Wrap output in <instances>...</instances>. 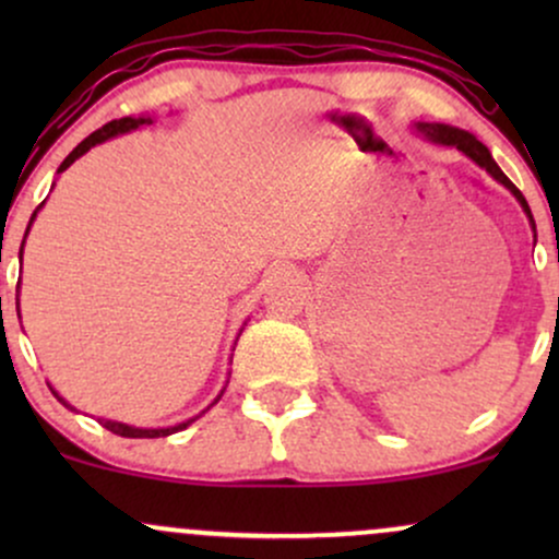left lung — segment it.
Here are the masks:
<instances>
[{"instance_id": "1", "label": "left lung", "mask_w": 559, "mask_h": 559, "mask_svg": "<svg viewBox=\"0 0 559 559\" xmlns=\"http://www.w3.org/2000/svg\"><path fill=\"white\" fill-rule=\"evenodd\" d=\"M418 131L423 133V136H428L431 141H439V144H447V146H457L460 152H465L467 157L471 159H476V163L480 165V168H486V173H491L493 178H497L499 183L502 186H507V189L512 191V194L518 197V202L523 204V210H525V215H528V221H531V226H534V215H531V207H528V202H525V197L521 194V189H518L515 183L510 181V178L504 176L502 170H499V165L493 163V157L489 155V150H486L484 144H480V141L473 136V133H467V131H460V128H449V126H439V123H418ZM536 228V226H534Z\"/></svg>"}]
</instances>
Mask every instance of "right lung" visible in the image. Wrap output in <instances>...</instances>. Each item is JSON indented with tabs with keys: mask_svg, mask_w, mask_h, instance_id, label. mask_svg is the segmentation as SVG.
Masks as SVG:
<instances>
[{
	"mask_svg": "<svg viewBox=\"0 0 559 559\" xmlns=\"http://www.w3.org/2000/svg\"><path fill=\"white\" fill-rule=\"evenodd\" d=\"M144 123H152V118H120V120H110V123H105L99 128V131H94L92 136H86L81 141L79 146H75L73 152H70V155L62 159V165H60V170L57 173H62L68 168V165H73L75 159H79L83 152H88L92 150L94 144H99V141H105V139H112V136H118V133H126V131H133V128H139V126H144ZM34 217H36V213H34ZM34 217H31V223H34ZM31 228V226H28ZM25 234H28V230H25ZM21 254H23V247H21ZM52 394L57 396V400H60L62 404H66V407H70V404L62 400L60 394H57V391L52 389ZM73 409V407H70ZM197 418H191V420H186V423H178V426H173V428H133V426H126V423H115V420H102V426L107 428V431H112V433H118V436H126V439H157V436H170V433H176V431H183L186 426H189V423H194Z\"/></svg>",
	"mask_w": 559,
	"mask_h": 559,
	"instance_id": "right-lung-1",
	"label": "right lung"
}]
</instances>
